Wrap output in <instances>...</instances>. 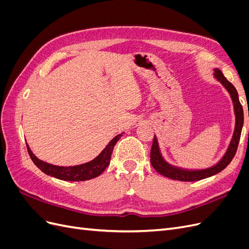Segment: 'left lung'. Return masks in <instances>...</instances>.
<instances>
[{
  "mask_svg": "<svg viewBox=\"0 0 249 249\" xmlns=\"http://www.w3.org/2000/svg\"><path fill=\"white\" fill-rule=\"evenodd\" d=\"M214 76L225 88H227V90L230 92L232 103H233V110H235V115H236L235 131H233L232 138H231V141L230 143L227 153H225V155L223 156V158L219 162L210 168L202 169V170L182 169V168L172 166V165L164 161V159L161 156V153H160L159 145H158V140L155 136L154 140H153L152 149H150V163H152V166L156 169V171L159 172L160 175L166 177V178H172V179L184 180V182H193V180H199L202 178L212 177V176L216 175V173L223 170L231 163L232 158L235 157L237 148H238V144H239L240 136H241V131H242L243 122H244L243 108H242V105L240 104L238 92H237L235 86H233L230 81L227 80V78L223 76V73L218 69L214 70ZM248 117H249V111H248ZM248 135H249V132H248Z\"/></svg>",
  "mask_w": 249,
  "mask_h": 249,
  "instance_id": "1",
  "label": "left lung"
}]
</instances>
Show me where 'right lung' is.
Instances as JSON below:
<instances>
[{
    "label": "right lung",
    "instance_id": "right-lung-1",
    "mask_svg": "<svg viewBox=\"0 0 249 249\" xmlns=\"http://www.w3.org/2000/svg\"><path fill=\"white\" fill-rule=\"evenodd\" d=\"M123 134H119L113 138L108 143V145L104 148L103 152L97 156L95 159H93L90 162H87L85 164L76 165V166L64 167V166H56V165L49 164L47 162L39 160L38 158L35 157V155L31 152V149H30L28 144H27V149L33 163L42 172L46 173V175L54 177L56 178L62 179V180L79 182V180H87V179H91L93 178L99 177L101 173L108 167V165L110 164L111 154L113 152V148H114V145L116 144V142L119 140V138L123 136Z\"/></svg>",
    "mask_w": 249,
    "mask_h": 249
}]
</instances>
